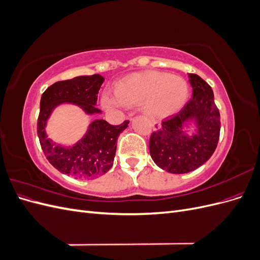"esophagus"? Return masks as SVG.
I'll use <instances>...</instances> for the list:
<instances>
[{
    "label": "esophagus",
    "mask_w": 260,
    "mask_h": 260,
    "mask_svg": "<svg viewBox=\"0 0 260 260\" xmlns=\"http://www.w3.org/2000/svg\"><path fill=\"white\" fill-rule=\"evenodd\" d=\"M129 120L131 121V118H129ZM152 125H153V129H154L155 131H157V130H159V129L161 128V125H160V123H159L158 121H155V120H153V121H152Z\"/></svg>",
    "instance_id": "1"
}]
</instances>
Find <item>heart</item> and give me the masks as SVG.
Returning a JSON list of instances; mask_svg holds the SVG:
<instances>
[{"label": "heart", "instance_id": "heart-1", "mask_svg": "<svg viewBox=\"0 0 260 260\" xmlns=\"http://www.w3.org/2000/svg\"><path fill=\"white\" fill-rule=\"evenodd\" d=\"M188 95V86L182 77L157 70L133 73L114 84V96L104 94L102 105L112 108L141 106L149 117L162 118L175 114Z\"/></svg>", "mask_w": 260, "mask_h": 260}]
</instances>
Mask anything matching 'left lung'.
Segmentation results:
<instances>
[{"label":"left lung","mask_w":260,"mask_h":260,"mask_svg":"<svg viewBox=\"0 0 260 260\" xmlns=\"http://www.w3.org/2000/svg\"><path fill=\"white\" fill-rule=\"evenodd\" d=\"M192 99L181 111L161 122L152 133L149 153L159 168L171 174H186L205 164L217 147L220 114L210 85L195 74H188ZM195 122L197 131L188 137L183 131L186 122Z\"/></svg>","instance_id":"left-lung-1"}]
</instances>
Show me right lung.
Instances as JSON below:
<instances>
[{"mask_svg": "<svg viewBox=\"0 0 260 260\" xmlns=\"http://www.w3.org/2000/svg\"><path fill=\"white\" fill-rule=\"evenodd\" d=\"M104 78L101 75L80 76L57 81L44 91L38 118V137L46 159L61 174L79 179H94L105 175L113 167L117 140L129 121L113 125L103 119L90 123L84 137L73 146L54 143L45 132L46 121L53 109L64 103L79 106L88 114H100L98 93Z\"/></svg>", "mask_w": 260, "mask_h": 260, "instance_id": "obj_1", "label": "right lung"}]
</instances>
